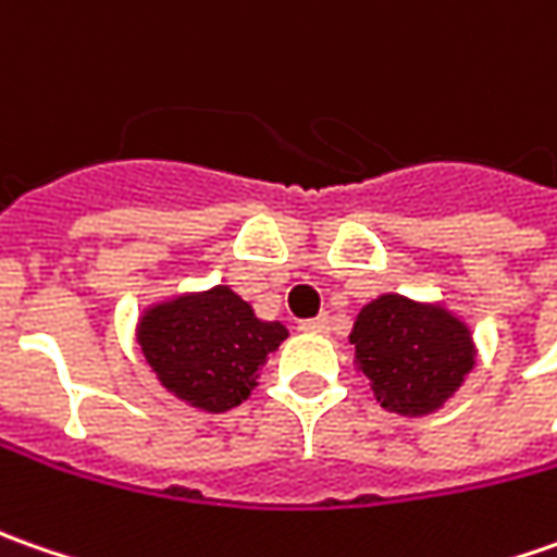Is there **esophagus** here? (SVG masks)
Masks as SVG:
<instances>
[{
  "instance_id": "34e87169",
  "label": "esophagus",
  "mask_w": 557,
  "mask_h": 557,
  "mask_svg": "<svg viewBox=\"0 0 557 557\" xmlns=\"http://www.w3.org/2000/svg\"><path fill=\"white\" fill-rule=\"evenodd\" d=\"M298 330H301V333H314V336H320V333H330V317L320 314L314 317V320H301V323H298Z\"/></svg>"
}]
</instances>
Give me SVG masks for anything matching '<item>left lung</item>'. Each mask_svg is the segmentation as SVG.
I'll return each instance as SVG.
<instances>
[{
  "label": "left lung",
  "instance_id": "obj_1",
  "mask_svg": "<svg viewBox=\"0 0 557 557\" xmlns=\"http://www.w3.org/2000/svg\"><path fill=\"white\" fill-rule=\"evenodd\" d=\"M348 338L375 400L400 416L444 407L474 367L471 330L459 317L394 293L363 305Z\"/></svg>",
  "mask_w": 557,
  "mask_h": 557
}]
</instances>
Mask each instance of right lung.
<instances>
[{
  "instance_id": "add662e5",
  "label": "right lung",
  "mask_w": 557,
  "mask_h": 557,
  "mask_svg": "<svg viewBox=\"0 0 557 557\" xmlns=\"http://www.w3.org/2000/svg\"><path fill=\"white\" fill-rule=\"evenodd\" d=\"M286 336L283 323L259 320L231 286L169 298L138 320L141 355L165 392L206 412L243 404Z\"/></svg>"
}]
</instances>
